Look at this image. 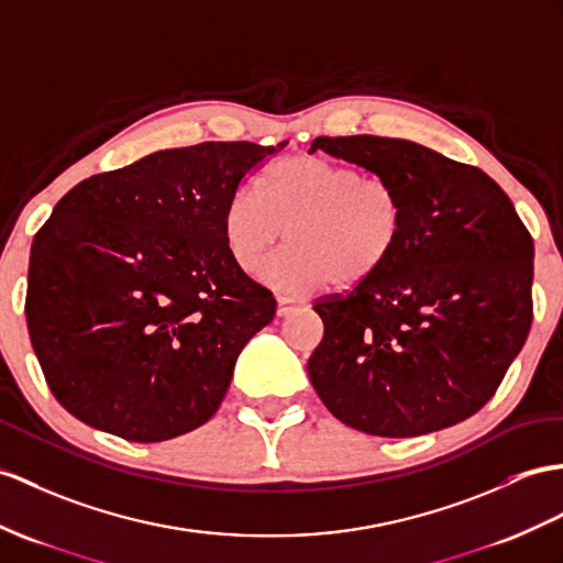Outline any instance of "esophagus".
Segmentation results:
<instances>
[{"label": "esophagus", "instance_id": "34e87169", "mask_svg": "<svg viewBox=\"0 0 563 563\" xmlns=\"http://www.w3.org/2000/svg\"><path fill=\"white\" fill-rule=\"evenodd\" d=\"M306 306L303 298H291V296H279L277 298V314L279 318H286V314H291L296 310H300Z\"/></svg>", "mask_w": 563, "mask_h": 563}]
</instances>
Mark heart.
<instances>
[{"mask_svg": "<svg viewBox=\"0 0 563 563\" xmlns=\"http://www.w3.org/2000/svg\"><path fill=\"white\" fill-rule=\"evenodd\" d=\"M404 222V200L387 178L318 155H294L274 162L257 190L239 188L229 196L222 239L234 265L253 272L286 229L291 243L267 260L260 279L298 296L373 277L394 255Z\"/></svg>", "mask_w": 563, "mask_h": 563, "instance_id": "b5f03b06", "label": "heart"}]
</instances>
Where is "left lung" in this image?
<instances>
[{"label":"left lung","instance_id":"left-lung-1","mask_svg":"<svg viewBox=\"0 0 563 563\" xmlns=\"http://www.w3.org/2000/svg\"><path fill=\"white\" fill-rule=\"evenodd\" d=\"M314 150L387 178L406 222L385 267L312 306L324 336L310 385L334 418L377 437L471 418L532 322V239L514 202L483 169L413 141L320 135Z\"/></svg>","mask_w":563,"mask_h":563}]
</instances>
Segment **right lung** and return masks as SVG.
Listing matches in <instances>:
<instances>
[{"label":"right lung","mask_w":563,"mask_h":563,"mask_svg":"<svg viewBox=\"0 0 563 563\" xmlns=\"http://www.w3.org/2000/svg\"><path fill=\"white\" fill-rule=\"evenodd\" d=\"M286 143L157 150L74 186L31 249V344L68 413L129 442L208 422L277 300L234 265L229 196Z\"/></svg>","instance_id":"add662e5"}]
</instances>
